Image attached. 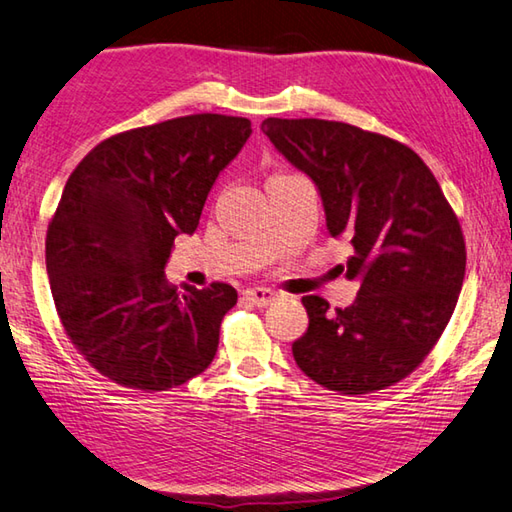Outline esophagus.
Here are the masks:
<instances>
[{"instance_id":"1","label":"esophagus","mask_w":512,"mask_h":512,"mask_svg":"<svg viewBox=\"0 0 512 512\" xmlns=\"http://www.w3.org/2000/svg\"><path fill=\"white\" fill-rule=\"evenodd\" d=\"M244 297H246V300H248L250 304H255V306H268V304H271V302L275 300L277 293L271 291V288L255 286V288H246Z\"/></svg>"}]
</instances>
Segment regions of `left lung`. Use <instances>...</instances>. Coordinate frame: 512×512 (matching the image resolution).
Segmentation results:
<instances>
[{
	"label": "left lung",
	"mask_w": 512,
	"mask_h": 512,
	"mask_svg": "<svg viewBox=\"0 0 512 512\" xmlns=\"http://www.w3.org/2000/svg\"><path fill=\"white\" fill-rule=\"evenodd\" d=\"M262 132L318 185L329 232L351 237L347 277L360 280L347 309L302 297L297 367L349 396L401 383L439 342L466 275V241L439 181L407 145L338 120L266 118Z\"/></svg>",
	"instance_id": "left-lung-1"
}]
</instances>
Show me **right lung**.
Wrapping results in <instances>:
<instances>
[{
  "instance_id": "add662e5",
  "label": "right lung",
  "mask_w": 512,
  "mask_h": 512,
  "mask_svg": "<svg viewBox=\"0 0 512 512\" xmlns=\"http://www.w3.org/2000/svg\"><path fill=\"white\" fill-rule=\"evenodd\" d=\"M250 132L239 116L163 120L105 138L71 172L46 230V273L71 345L111 383L167 392L215 358L237 291H179L163 268Z\"/></svg>"
}]
</instances>
